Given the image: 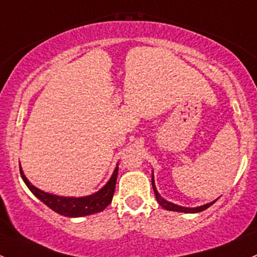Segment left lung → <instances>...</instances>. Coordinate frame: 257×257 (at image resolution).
<instances>
[{"mask_svg": "<svg viewBox=\"0 0 257 257\" xmlns=\"http://www.w3.org/2000/svg\"><path fill=\"white\" fill-rule=\"evenodd\" d=\"M152 187H153V192H155L156 199H157L158 204H160L161 207H162V208H165L166 210H171V211H179V213H200V211L205 210V209H208L209 207H210V205H213L214 203L216 202V199H215V200H213V202L207 203V204L200 205V207H195V208H187V207H182V205L174 204V203L168 202V200H166L165 198L161 197L160 193L157 192V188H156V184H155V177H153V172H152Z\"/></svg>", "mask_w": 257, "mask_h": 257, "instance_id": "left-lung-1", "label": "left lung"}]
</instances>
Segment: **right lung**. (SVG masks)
Here are the masks:
<instances>
[{
  "label": "right lung",
  "instance_id": "right-lung-1",
  "mask_svg": "<svg viewBox=\"0 0 257 257\" xmlns=\"http://www.w3.org/2000/svg\"><path fill=\"white\" fill-rule=\"evenodd\" d=\"M118 163L116 168L113 169L112 176L110 177L109 181L106 182L101 189L92 193L90 195H84V197H63V195L52 194V193L44 192L39 188L34 187L27 179V177L23 173V169L20 165L21 177L28 189L38 198L41 202H43L47 207H49L55 213L60 214L68 218H80V216L91 215V214L102 211L112 200L113 192H115L116 179H117Z\"/></svg>",
  "mask_w": 257,
  "mask_h": 257
}]
</instances>
